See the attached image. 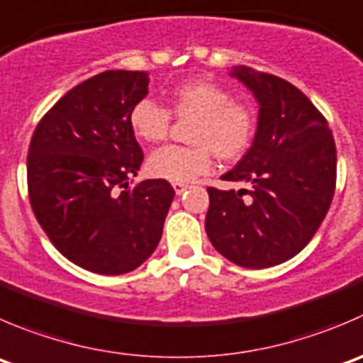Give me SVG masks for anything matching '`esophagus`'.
<instances>
[{
  "instance_id": "esophagus-1",
  "label": "esophagus",
  "mask_w": 363,
  "mask_h": 363,
  "mask_svg": "<svg viewBox=\"0 0 363 363\" xmlns=\"http://www.w3.org/2000/svg\"><path fill=\"white\" fill-rule=\"evenodd\" d=\"M172 186H174V191L177 193V195H182V193L188 189V184H184V182H174Z\"/></svg>"
}]
</instances>
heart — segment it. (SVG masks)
<instances>
[{"label": "heart", "instance_id": "b5f03b06", "mask_svg": "<svg viewBox=\"0 0 363 363\" xmlns=\"http://www.w3.org/2000/svg\"><path fill=\"white\" fill-rule=\"evenodd\" d=\"M168 99L177 117L195 118L188 133L193 145H167L150 154L147 170L154 177L189 182L213 168L214 154L223 161H234L252 145L253 111L246 104L235 103L221 84L207 79L186 81L172 88ZM129 125L142 142H161L170 129V111L150 97H143L129 110Z\"/></svg>", "mask_w": 363, "mask_h": 363}]
</instances>
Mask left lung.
<instances>
[{
    "label": "left lung",
    "instance_id": "8db88e82",
    "mask_svg": "<svg viewBox=\"0 0 363 363\" xmlns=\"http://www.w3.org/2000/svg\"><path fill=\"white\" fill-rule=\"evenodd\" d=\"M228 74L252 92L259 115L252 145L221 179L250 189L207 188L206 232L225 259L262 269L293 259L325 220L335 191V142L296 86L245 65Z\"/></svg>",
    "mask_w": 363,
    "mask_h": 363
}]
</instances>
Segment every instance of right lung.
Listing matches in <instances>:
<instances>
[{"instance_id":"obj_1","label":"right lung","mask_w":363,"mask_h":363,"mask_svg":"<svg viewBox=\"0 0 363 363\" xmlns=\"http://www.w3.org/2000/svg\"><path fill=\"white\" fill-rule=\"evenodd\" d=\"M149 83L143 70L83 81L38 122L28 150L38 223L63 257L99 275H124L152 255L175 196L164 179L128 188L143 161L129 110Z\"/></svg>"}]
</instances>
